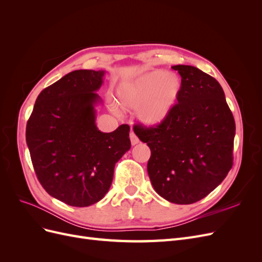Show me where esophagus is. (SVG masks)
<instances>
[{"mask_svg":"<svg viewBox=\"0 0 262 262\" xmlns=\"http://www.w3.org/2000/svg\"><path fill=\"white\" fill-rule=\"evenodd\" d=\"M130 141H131L132 145H136V144L139 143V138L137 137V134L134 133L133 131L130 132Z\"/></svg>","mask_w":262,"mask_h":262,"instance_id":"1","label":"esophagus"}]
</instances>
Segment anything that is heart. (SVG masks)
I'll list each match as a JSON object with an SVG mask.
<instances>
[{
    "label": "heart",
    "instance_id": "obj_1",
    "mask_svg": "<svg viewBox=\"0 0 262 262\" xmlns=\"http://www.w3.org/2000/svg\"><path fill=\"white\" fill-rule=\"evenodd\" d=\"M181 90V82L175 74L156 70L124 84L118 92L120 104L131 110H139L142 121L149 125L163 122L175 107Z\"/></svg>",
    "mask_w": 262,
    "mask_h": 262
}]
</instances>
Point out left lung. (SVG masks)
Returning <instances> with one entry per match:
<instances>
[{"instance_id":"1","label":"left lung","mask_w":262,"mask_h":262,"mask_svg":"<svg viewBox=\"0 0 262 262\" xmlns=\"http://www.w3.org/2000/svg\"><path fill=\"white\" fill-rule=\"evenodd\" d=\"M181 76L178 104L155 126L134 124L147 144V172L155 191L169 202L191 204L213 191L233 166L235 120L224 91L191 66H173Z\"/></svg>"}]
</instances>
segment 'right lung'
Here are the masks:
<instances>
[{"label": "right lung", "instance_id": "obj_1", "mask_svg": "<svg viewBox=\"0 0 262 262\" xmlns=\"http://www.w3.org/2000/svg\"><path fill=\"white\" fill-rule=\"evenodd\" d=\"M105 71L76 70L39 94L26 125L37 178L51 196L72 207L101 200L116 163L131 147L130 126L110 132L95 123Z\"/></svg>", "mask_w": 262, "mask_h": 262}]
</instances>
